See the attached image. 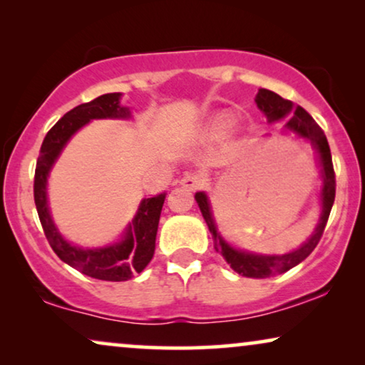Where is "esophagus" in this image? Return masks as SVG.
Here are the masks:
<instances>
[{
	"mask_svg": "<svg viewBox=\"0 0 365 365\" xmlns=\"http://www.w3.org/2000/svg\"><path fill=\"white\" fill-rule=\"evenodd\" d=\"M202 182H204V178H202V174H199V173H187V174H184L181 179V186H184L186 189H191V191L201 187Z\"/></svg>",
	"mask_w": 365,
	"mask_h": 365,
	"instance_id": "1",
	"label": "esophagus"
}]
</instances>
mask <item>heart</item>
Segmentation results:
<instances>
[{
	"label": "heart",
	"mask_w": 365,
	"mask_h": 365,
	"mask_svg": "<svg viewBox=\"0 0 365 365\" xmlns=\"http://www.w3.org/2000/svg\"><path fill=\"white\" fill-rule=\"evenodd\" d=\"M221 124H222V126H224V124H227V123H226V121H222V123H221Z\"/></svg>",
	"instance_id": "b5f03b06"
}]
</instances>
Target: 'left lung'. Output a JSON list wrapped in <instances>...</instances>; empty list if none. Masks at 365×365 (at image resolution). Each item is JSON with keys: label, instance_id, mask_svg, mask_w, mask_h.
Wrapping results in <instances>:
<instances>
[{"label": "left lung", "instance_id": "left-lung-1", "mask_svg": "<svg viewBox=\"0 0 365 365\" xmlns=\"http://www.w3.org/2000/svg\"><path fill=\"white\" fill-rule=\"evenodd\" d=\"M256 104L261 111L266 114L269 121H277L282 119L287 114L291 115L286 128L296 131L299 136L307 138L309 141H312L319 153V159H321L322 166V194H321V202H322V212H321V221H319L316 231L307 239V242L297 249V251L282 254V256H261V254H252V252H242L236 251V249L229 246L224 239L219 236L216 231V224H214L211 207H209L207 197L204 192L196 194L197 206L201 209L204 221H206L209 232L212 234L214 249L217 252H221L224 259H226L229 266L241 276L254 277V279H264L276 276V274L286 272L294 266H297L299 262H302L309 254H311L316 246L321 241L324 229H326L329 214H331L334 199H336V173H334L332 166V156H331V148H329L327 138L324 134L322 128L314 121V118L309 114L306 109L301 106H294L289 99H284L279 94L269 91V89H259L256 96Z\"/></svg>", "mask_w": 365, "mask_h": 365}]
</instances>
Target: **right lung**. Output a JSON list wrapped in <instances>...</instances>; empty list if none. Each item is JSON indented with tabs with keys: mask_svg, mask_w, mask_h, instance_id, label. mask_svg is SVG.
I'll return each mask as SVG.
<instances>
[{
	"mask_svg": "<svg viewBox=\"0 0 365 365\" xmlns=\"http://www.w3.org/2000/svg\"><path fill=\"white\" fill-rule=\"evenodd\" d=\"M119 93L103 94L89 103L68 111L49 129L39 149V158L34 171V204L41 221L44 236L56 256L79 272L99 281H128L133 274L141 272L154 256L156 249L158 224L166 194L148 197L141 202L133 224H129L126 236L121 242L101 249H81L64 241L48 211L46 178L68 139L91 119L128 118L129 111L119 106Z\"/></svg>",
	"mask_w": 365,
	"mask_h": 365,
	"instance_id": "obj_1",
	"label": "right lung"
}]
</instances>
